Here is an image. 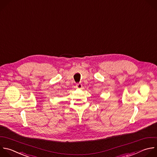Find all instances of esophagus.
Returning <instances> with one entry per match:
<instances>
[{
    "label": "esophagus",
    "instance_id": "obj_1",
    "mask_svg": "<svg viewBox=\"0 0 157 157\" xmlns=\"http://www.w3.org/2000/svg\"><path fill=\"white\" fill-rule=\"evenodd\" d=\"M76 87L77 88H79V89H81V87H82V84H81V83H77L76 84Z\"/></svg>",
    "mask_w": 157,
    "mask_h": 157
}]
</instances>
